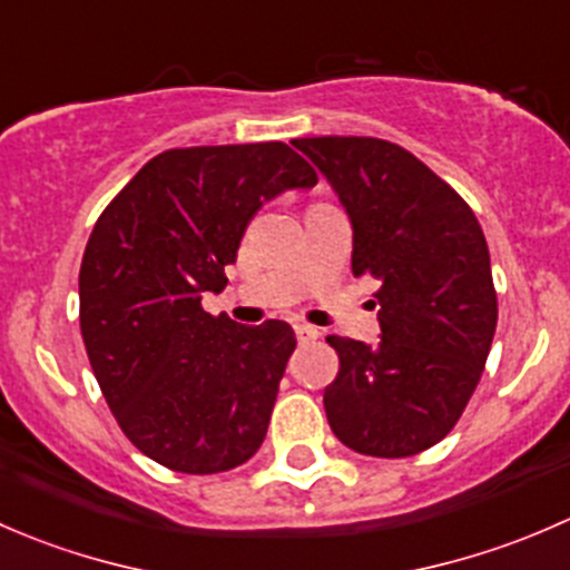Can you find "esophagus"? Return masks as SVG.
I'll list each match as a JSON object with an SVG mask.
<instances>
[{"label":"esophagus","instance_id":"esophagus-1","mask_svg":"<svg viewBox=\"0 0 570 570\" xmlns=\"http://www.w3.org/2000/svg\"><path fill=\"white\" fill-rule=\"evenodd\" d=\"M295 336H297V342H301V344H308V342H314V338H317V327L306 325V322H295Z\"/></svg>","mask_w":570,"mask_h":570}]
</instances>
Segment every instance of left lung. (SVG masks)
Here are the masks:
<instances>
[{
	"instance_id": "8db88e82",
	"label": "left lung",
	"mask_w": 570,
	"mask_h": 570,
	"mask_svg": "<svg viewBox=\"0 0 570 570\" xmlns=\"http://www.w3.org/2000/svg\"><path fill=\"white\" fill-rule=\"evenodd\" d=\"M353 226V273L377 278L381 342L327 336L338 375L327 424L350 450L407 458L439 444L469 405L493 331L485 234L469 204L411 151L377 137H303Z\"/></svg>"
}]
</instances>
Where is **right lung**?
<instances>
[{"instance_id":"right-lung-1","label":"right lung","mask_w":570,"mask_h":570,"mask_svg":"<svg viewBox=\"0 0 570 570\" xmlns=\"http://www.w3.org/2000/svg\"><path fill=\"white\" fill-rule=\"evenodd\" d=\"M317 184L286 142L170 148L101 212L79 269V325L109 411L151 461L217 474L256 455L295 350L281 320L200 308L258 209Z\"/></svg>"}]
</instances>
